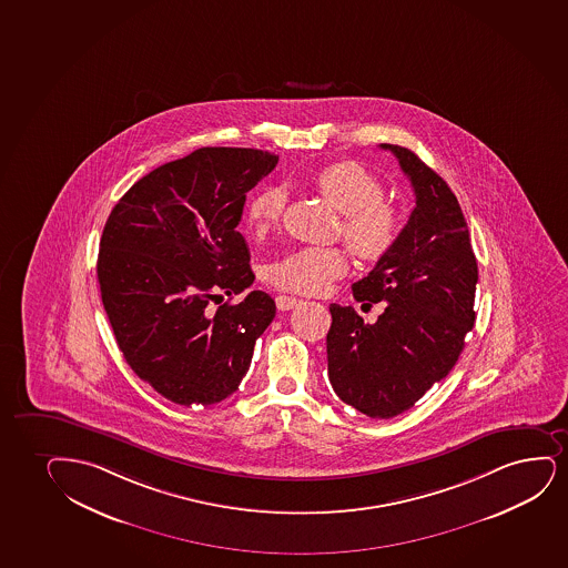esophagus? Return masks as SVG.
<instances>
[{
  "instance_id": "obj_1",
  "label": "esophagus",
  "mask_w": 568,
  "mask_h": 568,
  "mask_svg": "<svg viewBox=\"0 0 568 568\" xmlns=\"http://www.w3.org/2000/svg\"><path fill=\"white\" fill-rule=\"evenodd\" d=\"M301 302V298H294V296H287V294H280V296L275 298V304H277V308H280L281 312L296 308Z\"/></svg>"
}]
</instances>
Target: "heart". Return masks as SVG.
Here are the masks:
<instances>
[{
    "label": "heart",
    "mask_w": 568,
    "mask_h": 568,
    "mask_svg": "<svg viewBox=\"0 0 568 568\" xmlns=\"http://www.w3.org/2000/svg\"><path fill=\"white\" fill-rule=\"evenodd\" d=\"M314 183L336 211L343 212V235L356 256L383 258L393 248L402 217L385 201V185L377 175L354 161L333 162L314 174ZM287 195L267 187L246 209L254 235H266L280 224ZM346 256L336 246H301L275 260L267 277L275 287L293 293L317 294L346 272Z\"/></svg>",
    "instance_id": "b5f03b06"
}]
</instances>
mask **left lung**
Masks as SVG:
<instances>
[{
    "mask_svg": "<svg viewBox=\"0 0 568 568\" xmlns=\"http://www.w3.org/2000/svg\"><path fill=\"white\" fill-rule=\"evenodd\" d=\"M412 182L415 209L393 248L352 285L359 302H383L377 322L331 304L327 369L336 396L373 419L414 407L446 377L475 325L478 266L448 183L406 148L381 143Z\"/></svg>",
    "mask_w": 568,
    "mask_h": 568,
    "instance_id": "obj_1",
    "label": "left lung"
}]
</instances>
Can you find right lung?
Returning a JSON list of instances; mask_svg holds the SVG:
<instances>
[{
    "label": "right lung",
    "instance_id": "right-lung-1",
    "mask_svg": "<svg viewBox=\"0 0 568 568\" xmlns=\"http://www.w3.org/2000/svg\"><path fill=\"white\" fill-rule=\"evenodd\" d=\"M280 156L203 148L166 162L114 204L99 243L98 280L128 365L180 406H211L237 390L275 302L251 291L248 246L237 232L246 193Z\"/></svg>",
    "mask_w": 568,
    "mask_h": 568
}]
</instances>
